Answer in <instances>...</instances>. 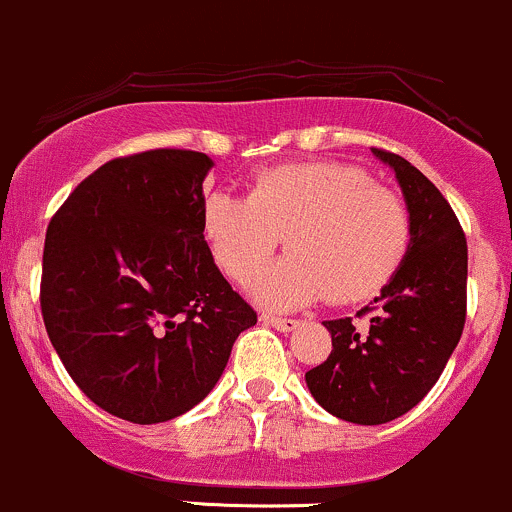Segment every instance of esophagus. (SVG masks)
I'll use <instances>...</instances> for the list:
<instances>
[{
    "label": "esophagus",
    "instance_id": "obj_1",
    "mask_svg": "<svg viewBox=\"0 0 512 512\" xmlns=\"http://www.w3.org/2000/svg\"><path fill=\"white\" fill-rule=\"evenodd\" d=\"M261 323L271 325V328L281 330V333H291V330H295L300 325L298 320H293V318H278V315H268V313L261 315Z\"/></svg>",
    "mask_w": 512,
    "mask_h": 512
}]
</instances>
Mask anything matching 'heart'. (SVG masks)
<instances>
[{
	"mask_svg": "<svg viewBox=\"0 0 512 512\" xmlns=\"http://www.w3.org/2000/svg\"><path fill=\"white\" fill-rule=\"evenodd\" d=\"M204 234L217 266L241 286L286 236L291 256L258 278L254 298L291 310L325 295L357 303L382 291L407 256L412 221L407 204L360 167L300 162L261 172L246 199L209 194Z\"/></svg>",
	"mask_w": 512,
	"mask_h": 512,
	"instance_id": "1",
	"label": "heart"
}]
</instances>
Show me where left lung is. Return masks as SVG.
I'll use <instances>...</instances> for the list:
<instances>
[{
  "label": "left lung",
  "mask_w": 512,
  "mask_h": 512,
  "mask_svg": "<svg viewBox=\"0 0 512 512\" xmlns=\"http://www.w3.org/2000/svg\"><path fill=\"white\" fill-rule=\"evenodd\" d=\"M372 152L402 187L412 221L407 256L374 298L370 333L360 335L350 318L325 320L333 352L305 372L325 412L362 426L407 414L434 387L461 340L468 276L466 236L444 194L404 157Z\"/></svg>",
  "instance_id": "obj_1"
}]
</instances>
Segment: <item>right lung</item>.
I'll use <instances>...</instances> for the list:
<instances>
[{"mask_svg": "<svg viewBox=\"0 0 512 512\" xmlns=\"http://www.w3.org/2000/svg\"><path fill=\"white\" fill-rule=\"evenodd\" d=\"M212 157L150 150L105 162L46 229L41 315L81 392L133 424L197 407L256 313L204 241Z\"/></svg>", "mask_w": 512, "mask_h": 512, "instance_id": "obj_1", "label": "right lung"}]
</instances>
